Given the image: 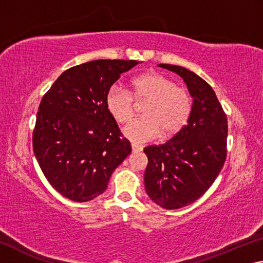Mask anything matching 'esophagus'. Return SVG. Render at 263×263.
<instances>
[{"mask_svg":"<svg viewBox=\"0 0 263 263\" xmlns=\"http://www.w3.org/2000/svg\"><path fill=\"white\" fill-rule=\"evenodd\" d=\"M131 147H132V151L135 153H137V152H140V151H142V147L141 146H139V145H136V144H132L131 145Z\"/></svg>","mask_w":263,"mask_h":263,"instance_id":"obj_1","label":"esophagus"}]
</instances>
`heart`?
Instances as JSON below:
<instances>
[{
    "mask_svg": "<svg viewBox=\"0 0 263 263\" xmlns=\"http://www.w3.org/2000/svg\"><path fill=\"white\" fill-rule=\"evenodd\" d=\"M131 91L117 86L106 95V108L119 124L135 117L137 103L145 102L141 117L124 128V135L137 142L148 141L160 133L164 138L179 133L191 114V99L184 88L163 74L149 72L131 80Z\"/></svg>",
    "mask_w": 263,
    "mask_h": 263,
    "instance_id": "b5f03b06",
    "label": "heart"
}]
</instances>
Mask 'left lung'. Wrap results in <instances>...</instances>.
I'll use <instances>...</instances> for the list:
<instances>
[{"instance_id": "1", "label": "left lung", "mask_w": 263, "mask_h": 263, "mask_svg": "<svg viewBox=\"0 0 263 263\" xmlns=\"http://www.w3.org/2000/svg\"><path fill=\"white\" fill-rule=\"evenodd\" d=\"M184 80L193 106L188 124L161 145L145 147V189L167 210L189 205L210 188L228 155V117L210 84L181 66L160 64Z\"/></svg>"}]
</instances>
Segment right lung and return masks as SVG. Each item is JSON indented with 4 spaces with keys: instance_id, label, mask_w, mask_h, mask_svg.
I'll return each instance as SVG.
<instances>
[{
    "instance_id": "1",
    "label": "right lung",
    "mask_w": 263,
    "mask_h": 263,
    "mask_svg": "<svg viewBox=\"0 0 263 263\" xmlns=\"http://www.w3.org/2000/svg\"><path fill=\"white\" fill-rule=\"evenodd\" d=\"M137 60H94L65 70L43 96L33 152L64 197L88 202L103 194L131 144L106 108V95Z\"/></svg>"
}]
</instances>
